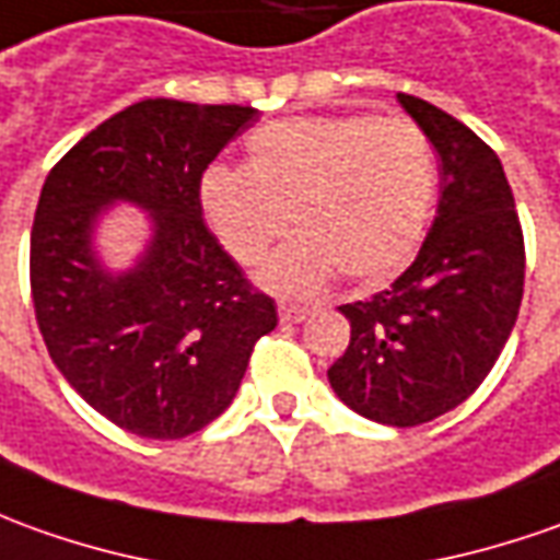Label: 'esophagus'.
I'll return each instance as SVG.
<instances>
[{
  "instance_id": "esophagus-1",
  "label": "esophagus",
  "mask_w": 560,
  "mask_h": 560,
  "mask_svg": "<svg viewBox=\"0 0 560 560\" xmlns=\"http://www.w3.org/2000/svg\"><path fill=\"white\" fill-rule=\"evenodd\" d=\"M279 318L288 322V325H300L310 318V310L306 306H294V303H279Z\"/></svg>"
}]
</instances>
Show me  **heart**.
I'll use <instances>...</instances> for the list:
<instances>
[{
    "instance_id": "b5f03b06",
    "label": "heart",
    "mask_w": 560,
    "mask_h": 560,
    "mask_svg": "<svg viewBox=\"0 0 560 560\" xmlns=\"http://www.w3.org/2000/svg\"><path fill=\"white\" fill-rule=\"evenodd\" d=\"M439 196L429 137L408 119L368 113L294 116L254 128L245 168L201 174L199 205L217 242L254 264L300 230L260 269L281 294H312L340 269L371 284L395 276L423 242Z\"/></svg>"
}]
</instances>
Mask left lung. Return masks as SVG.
Returning <instances> with one entry per match:
<instances>
[{
	"mask_svg": "<svg viewBox=\"0 0 560 560\" xmlns=\"http://www.w3.org/2000/svg\"><path fill=\"white\" fill-rule=\"evenodd\" d=\"M398 104L439 152V211L392 288L340 306L352 337L328 383L349 410L408 429L463 405L500 359L524 294V235L497 152L439 106Z\"/></svg>",
	"mask_w": 560,
	"mask_h": 560,
	"instance_id": "obj_1",
	"label": "left lung"
}]
</instances>
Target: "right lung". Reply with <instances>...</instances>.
<instances>
[{"mask_svg": "<svg viewBox=\"0 0 560 560\" xmlns=\"http://www.w3.org/2000/svg\"><path fill=\"white\" fill-rule=\"evenodd\" d=\"M250 106L140 101L101 121L42 186L30 284L57 371L109 423L186 439L230 408L254 343L279 325L205 226L199 184L250 128ZM116 203L148 214V245L109 267L100 226Z\"/></svg>", "mask_w": 560, "mask_h": 560, "instance_id": "add662e5", "label": "right lung"}]
</instances>
